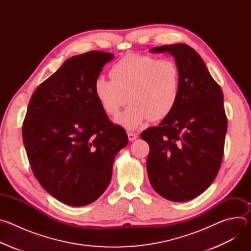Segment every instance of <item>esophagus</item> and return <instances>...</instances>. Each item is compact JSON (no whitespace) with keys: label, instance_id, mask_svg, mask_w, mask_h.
<instances>
[{"label":"esophagus","instance_id":"1","mask_svg":"<svg viewBox=\"0 0 251 251\" xmlns=\"http://www.w3.org/2000/svg\"><path fill=\"white\" fill-rule=\"evenodd\" d=\"M127 135H128V139L129 141H134L137 139L138 135L135 134V133H132V132H127Z\"/></svg>","mask_w":251,"mask_h":251}]
</instances>
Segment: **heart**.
Here are the masks:
<instances>
[{"mask_svg":"<svg viewBox=\"0 0 251 251\" xmlns=\"http://www.w3.org/2000/svg\"><path fill=\"white\" fill-rule=\"evenodd\" d=\"M110 76L94 80L95 97L110 116L117 115L129 99V107L116 118L129 130L165 119L180 97V68L170 58L129 53L113 64Z\"/></svg>","mask_w":251,"mask_h":251,"instance_id":"1","label":"heart"}]
</instances>
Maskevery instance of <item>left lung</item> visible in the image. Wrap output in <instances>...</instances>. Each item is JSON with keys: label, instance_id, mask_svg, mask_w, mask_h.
<instances>
[{"label": "left lung", "instance_id": "1", "mask_svg": "<svg viewBox=\"0 0 251 251\" xmlns=\"http://www.w3.org/2000/svg\"><path fill=\"white\" fill-rule=\"evenodd\" d=\"M151 52L175 57L180 68V97L159 126L141 133L150 147L149 180L163 198L187 201L203 193L221 168L227 128L224 94L190 46L166 45Z\"/></svg>", "mask_w": 251, "mask_h": 251}]
</instances>
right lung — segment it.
I'll list each match as a JSON object with an SVG mask.
<instances>
[{"label":"right lung","mask_w":251,"mask_h":251,"mask_svg":"<svg viewBox=\"0 0 251 251\" xmlns=\"http://www.w3.org/2000/svg\"><path fill=\"white\" fill-rule=\"evenodd\" d=\"M110 52L73 56L33 92L23 123L31 171L53 198L73 206L96 201L109 186L116 154L128 143L93 91Z\"/></svg>","instance_id":"1"}]
</instances>
